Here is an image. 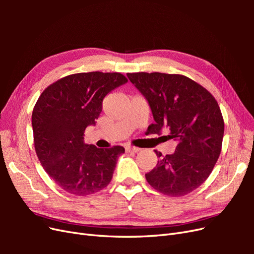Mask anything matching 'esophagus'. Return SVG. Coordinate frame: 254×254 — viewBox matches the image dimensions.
I'll list each match as a JSON object with an SVG mask.
<instances>
[{
  "label": "esophagus",
  "instance_id": "34e87169",
  "mask_svg": "<svg viewBox=\"0 0 254 254\" xmlns=\"http://www.w3.org/2000/svg\"><path fill=\"white\" fill-rule=\"evenodd\" d=\"M125 149L128 152H137V151H140L139 147H135V146H130V145H127L126 147H125Z\"/></svg>",
  "mask_w": 254,
  "mask_h": 254
}]
</instances>
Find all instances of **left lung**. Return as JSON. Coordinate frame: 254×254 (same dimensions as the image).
Segmentation results:
<instances>
[{"label":"left lung","instance_id":"obj_1","mask_svg":"<svg viewBox=\"0 0 254 254\" xmlns=\"http://www.w3.org/2000/svg\"><path fill=\"white\" fill-rule=\"evenodd\" d=\"M147 99L155 123L148 129L168 128L177 142L173 155L159 158L145 174L156 190L172 197L190 194L209 178L219 158L225 131L224 118L215 97L193 79L180 74L127 73Z\"/></svg>","mask_w":254,"mask_h":254}]
</instances>
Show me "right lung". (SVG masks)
Here are the masks:
<instances>
[{
    "instance_id": "add662e5",
    "label": "right lung",
    "mask_w": 254,
    "mask_h": 254,
    "mask_svg": "<svg viewBox=\"0 0 254 254\" xmlns=\"http://www.w3.org/2000/svg\"><path fill=\"white\" fill-rule=\"evenodd\" d=\"M128 79L121 73L67 75L45 89L34 107L32 125L37 157L44 171L67 193L87 196L110 183L123 146L97 148L83 142L103 99Z\"/></svg>"
}]
</instances>
